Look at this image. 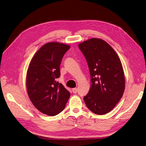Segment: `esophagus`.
Returning a JSON list of instances; mask_svg holds the SVG:
<instances>
[{"instance_id":"34e87169","label":"esophagus","mask_w":146,"mask_h":146,"mask_svg":"<svg viewBox=\"0 0 146 146\" xmlns=\"http://www.w3.org/2000/svg\"><path fill=\"white\" fill-rule=\"evenodd\" d=\"M77 91H78V90H77V88H73L72 89V92L74 94H76L77 92Z\"/></svg>"}]
</instances>
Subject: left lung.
I'll list each match as a JSON object with an SVG mask.
<instances>
[{"label": "left lung", "mask_w": 146, "mask_h": 146, "mask_svg": "<svg viewBox=\"0 0 146 146\" xmlns=\"http://www.w3.org/2000/svg\"><path fill=\"white\" fill-rule=\"evenodd\" d=\"M78 47L87 60L91 76L84 102L95 114L108 113L121 100L125 89L121 60L114 49L101 38L88 39L80 43Z\"/></svg>", "instance_id": "8db88e82"}]
</instances>
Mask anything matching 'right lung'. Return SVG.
Segmentation results:
<instances>
[{
	"instance_id": "1",
	"label": "right lung",
	"mask_w": 146,
	"mask_h": 146,
	"mask_svg": "<svg viewBox=\"0 0 146 146\" xmlns=\"http://www.w3.org/2000/svg\"><path fill=\"white\" fill-rule=\"evenodd\" d=\"M69 48L63 43H47L34 54L29 64L26 77L28 97L37 109L49 116L61 112L71 95L57 82L60 63Z\"/></svg>"
}]
</instances>
